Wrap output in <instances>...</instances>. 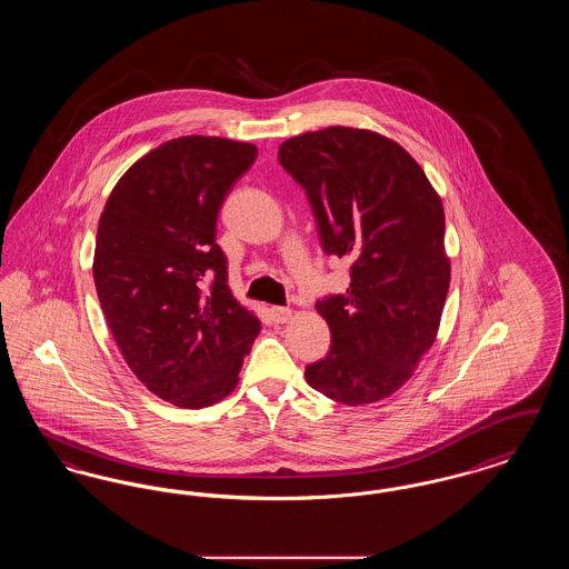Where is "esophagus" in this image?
I'll list each match as a JSON object with an SVG mask.
<instances>
[{
    "mask_svg": "<svg viewBox=\"0 0 569 569\" xmlns=\"http://www.w3.org/2000/svg\"><path fill=\"white\" fill-rule=\"evenodd\" d=\"M271 318L272 322H277V325H286L292 318V309H288V307H272Z\"/></svg>",
    "mask_w": 569,
    "mask_h": 569,
    "instance_id": "obj_1",
    "label": "esophagus"
}]
</instances>
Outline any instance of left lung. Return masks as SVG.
<instances>
[{"label": "left lung", "instance_id": "left-lung-1", "mask_svg": "<svg viewBox=\"0 0 569 569\" xmlns=\"http://www.w3.org/2000/svg\"><path fill=\"white\" fill-rule=\"evenodd\" d=\"M279 162L307 193L326 253L352 260L348 295L316 305L332 343L305 369L307 383L343 406L378 403L437 339L450 288L441 198L420 163L373 130L288 138Z\"/></svg>", "mask_w": 569, "mask_h": 569}]
</instances>
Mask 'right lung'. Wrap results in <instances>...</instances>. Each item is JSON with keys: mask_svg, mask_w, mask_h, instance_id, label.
I'll return each instance as SVG.
<instances>
[{"mask_svg": "<svg viewBox=\"0 0 569 569\" xmlns=\"http://www.w3.org/2000/svg\"><path fill=\"white\" fill-rule=\"evenodd\" d=\"M256 156L251 142L172 138L126 170L100 216L93 281L110 335L136 378L172 406L226 399L260 332L216 243L219 207Z\"/></svg>", "mask_w": 569, "mask_h": 569, "instance_id": "add662e5", "label": "right lung"}]
</instances>
